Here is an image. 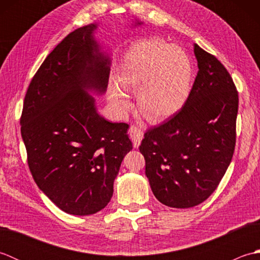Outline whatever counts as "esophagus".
<instances>
[{"label": "esophagus", "instance_id": "obj_1", "mask_svg": "<svg viewBox=\"0 0 260 260\" xmlns=\"http://www.w3.org/2000/svg\"><path fill=\"white\" fill-rule=\"evenodd\" d=\"M128 133H129V137H131L132 142H133L134 147H139L142 140H143V131L140 128V127L132 125L129 127Z\"/></svg>", "mask_w": 260, "mask_h": 260}]
</instances>
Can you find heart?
Instances as JSON below:
<instances>
[{
    "mask_svg": "<svg viewBox=\"0 0 260 260\" xmlns=\"http://www.w3.org/2000/svg\"><path fill=\"white\" fill-rule=\"evenodd\" d=\"M192 67L183 49L161 39H150L132 47L118 77L122 88L109 89L116 112L125 114L132 106L127 93H136L137 106L148 120L159 121L184 106L191 91Z\"/></svg>",
    "mask_w": 260,
    "mask_h": 260,
    "instance_id": "heart-1",
    "label": "heart"
}]
</instances>
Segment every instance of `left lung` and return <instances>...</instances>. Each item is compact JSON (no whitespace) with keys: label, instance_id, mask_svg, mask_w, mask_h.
Instances as JSON below:
<instances>
[{"label":"left lung","instance_id":"1","mask_svg":"<svg viewBox=\"0 0 260 260\" xmlns=\"http://www.w3.org/2000/svg\"><path fill=\"white\" fill-rule=\"evenodd\" d=\"M198 75L184 106L146 131L140 145L153 194L171 208H192L217 189L234 155L238 91L228 70L194 45Z\"/></svg>","mask_w":260,"mask_h":260}]
</instances>
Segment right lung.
Returning a JSON list of instances; mask_svg holds the SVG:
<instances>
[{"label":"right lung","instance_id":"1","mask_svg":"<svg viewBox=\"0 0 260 260\" xmlns=\"http://www.w3.org/2000/svg\"><path fill=\"white\" fill-rule=\"evenodd\" d=\"M96 27H79L49 53L27 88L20 119L33 180L75 215L107 206L121 161L133 148L128 125L105 119L88 92L104 93L109 78L110 59L99 51Z\"/></svg>","mask_w":260,"mask_h":260}]
</instances>
